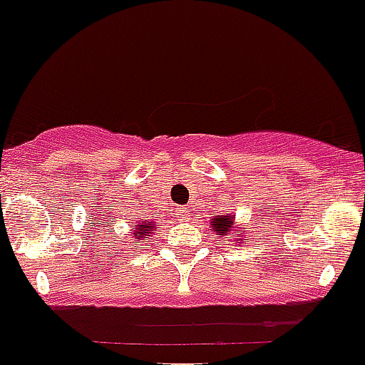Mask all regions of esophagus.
Here are the masks:
<instances>
[{"instance_id":"esophagus-1","label":"esophagus","mask_w":365,"mask_h":365,"mask_svg":"<svg viewBox=\"0 0 365 365\" xmlns=\"http://www.w3.org/2000/svg\"><path fill=\"white\" fill-rule=\"evenodd\" d=\"M175 213H177V217H179V220H186V218H188V210L182 206L175 207Z\"/></svg>"}]
</instances>
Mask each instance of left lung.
Here are the masks:
<instances>
[{
  "mask_svg": "<svg viewBox=\"0 0 365 365\" xmlns=\"http://www.w3.org/2000/svg\"><path fill=\"white\" fill-rule=\"evenodd\" d=\"M211 227H213V231L217 232L218 237L220 238H227L229 235H231L232 231H235V227H237V220H235V217L232 215H229V217H224V215H218V217H215L213 220H211ZM227 242V240H225ZM235 244H244V240L242 238H235Z\"/></svg>",
  "mask_w": 365,
  "mask_h": 365,
  "instance_id": "1",
  "label": "left lung"
}]
</instances>
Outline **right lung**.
<instances>
[{
    "instance_id": "add662e5",
    "label": "right lung",
    "mask_w": 365,
    "mask_h": 365,
    "mask_svg": "<svg viewBox=\"0 0 365 365\" xmlns=\"http://www.w3.org/2000/svg\"><path fill=\"white\" fill-rule=\"evenodd\" d=\"M155 222H140V224L133 225V244H140L141 240H148L152 235V229L155 227Z\"/></svg>"
}]
</instances>
